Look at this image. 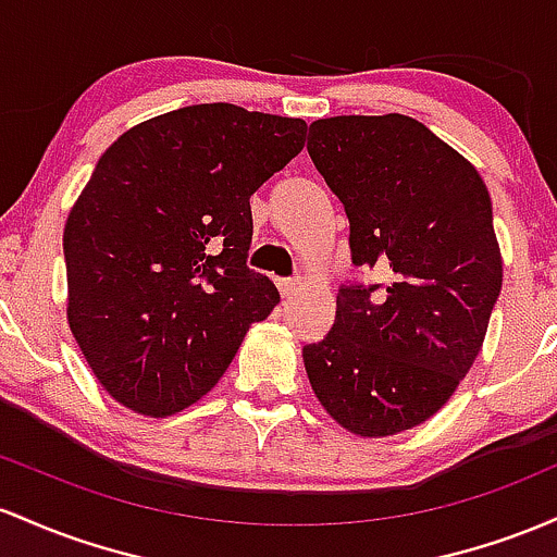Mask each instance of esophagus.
<instances>
[{
    "instance_id": "obj_1",
    "label": "esophagus",
    "mask_w": 557,
    "mask_h": 557,
    "mask_svg": "<svg viewBox=\"0 0 557 557\" xmlns=\"http://www.w3.org/2000/svg\"><path fill=\"white\" fill-rule=\"evenodd\" d=\"M299 284H302V278H281V281H278L281 295L292 297V295H295V292L299 289Z\"/></svg>"
}]
</instances>
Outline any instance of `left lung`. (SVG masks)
<instances>
[{
	"label": "left lung",
	"instance_id": "1",
	"mask_svg": "<svg viewBox=\"0 0 557 557\" xmlns=\"http://www.w3.org/2000/svg\"><path fill=\"white\" fill-rule=\"evenodd\" d=\"M308 152L349 221L355 268L334 326L302 347L312 392L336 423L392 436L431 418L476 360L503 286L492 199L476 168L416 117L336 115Z\"/></svg>",
	"mask_w": 557,
	"mask_h": 557
}]
</instances>
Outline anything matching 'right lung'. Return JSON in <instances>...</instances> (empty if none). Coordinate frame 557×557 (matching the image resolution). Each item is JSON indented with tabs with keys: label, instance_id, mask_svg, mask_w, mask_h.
<instances>
[{
	"label": "right lung",
	"instance_id": "obj_1",
	"mask_svg": "<svg viewBox=\"0 0 557 557\" xmlns=\"http://www.w3.org/2000/svg\"><path fill=\"white\" fill-rule=\"evenodd\" d=\"M305 121L226 102L144 121L94 168L62 236L67 323L117 403L165 418L208 395L278 302L247 265L249 197L305 147Z\"/></svg>",
	"mask_w": 557,
	"mask_h": 557
}]
</instances>
